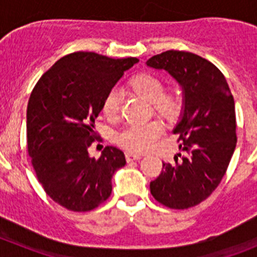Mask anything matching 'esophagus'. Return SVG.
Returning a JSON list of instances; mask_svg holds the SVG:
<instances>
[{
  "label": "esophagus",
  "instance_id": "esophagus-1",
  "mask_svg": "<svg viewBox=\"0 0 257 257\" xmlns=\"http://www.w3.org/2000/svg\"><path fill=\"white\" fill-rule=\"evenodd\" d=\"M142 158L140 154H136V153H131V152H127L126 153V161L127 162H133V161H138Z\"/></svg>",
  "mask_w": 257,
  "mask_h": 257
}]
</instances>
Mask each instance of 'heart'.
Instances as JSON below:
<instances>
[{
    "label": "heart",
    "mask_w": 257,
    "mask_h": 257,
    "mask_svg": "<svg viewBox=\"0 0 257 257\" xmlns=\"http://www.w3.org/2000/svg\"><path fill=\"white\" fill-rule=\"evenodd\" d=\"M136 91L151 103H156V109L163 117H172L179 110V99L175 96H165V83L153 74L144 73L133 79ZM119 109V91L113 87L108 91L103 100V113L109 118L117 115ZM162 134L160 122L151 121L147 123L127 124L117 134L118 144L131 152H144L149 149Z\"/></svg>",
    "instance_id": "obj_1"
}]
</instances>
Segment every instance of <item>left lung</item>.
I'll use <instances>...</instances> for the list:
<instances>
[{"mask_svg": "<svg viewBox=\"0 0 257 257\" xmlns=\"http://www.w3.org/2000/svg\"><path fill=\"white\" fill-rule=\"evenodd\" d=\"M147 65L166 70L183 90L180 119L172 133L185 152L181 160L175 156V163L162 162L151 193L166 207H193L216 189L234 153V99L224 74L196 54L169 50L152 56Z\"/></svg>", "mask_w": 257, "mask_h": 257, "instance_id": "left-lung-1", "label": "left lung"}]
</instances>
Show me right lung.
Listing matches in <instances>:
<instances>
[{"label":"right lung","mask_w":257,"mask_h":257,"mask_svg":"<svg viewBox=\"0 0 257 257\" xmlns=\"http://www.w3.org/2000/svg\"><path fill=\"white\" fill-rule=\"evenodd\" d=\"M139 59L78 51L59 59L36 83L27 108V142L45 192L72 211H91L109 198L123 152L105 147L95 160V118L103 100Z\"/></svg>","instance_id":"right-lung-1"}]
</instances>
